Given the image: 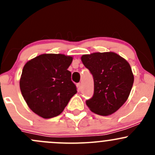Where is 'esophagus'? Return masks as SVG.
<instances>
[{
    "label": "esophagus",
    "mask_w": 155,
    "mask_h": 155,
    "mask_svg": "<svg viewBox=\"0 0 155 155\" xmlns=\"http://www.w3.org/2000/svg\"><path fill=\"white\" fill-rule=\"evenodd\" d=\"M77 87H78V90L80 91L81 90V87H82V84H81V83H78L77 84Z\"/></svg>",
    "instance_id": "1"
}]
</instances>
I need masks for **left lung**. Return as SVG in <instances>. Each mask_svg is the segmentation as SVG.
Segmentation results:
<instances>
[{"instance_id":"left-lung-1","label":"left lung","mask_w":155,"mask_h":155,"mask_svg":"<svg viewBox=\"0 0 155 155\" xmlns=\"http://www.w3.org/2000/svg\"><path fill=\"white\" fill-rule=\"evenodd\" d=\"M82 63L94 78V95L86 101L91 112L112 115L127 100L134 77L129 63L112 51L83 54Z\"/></svg>"}]
</instances>
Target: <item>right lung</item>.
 <instances>
[{"label": "right lung", "mask_w": 155, "mask_h": 155, "mask_svg": "<svg viewBox=\"0 0 155 155\" xmlns=\"http://www.w3.org/2000/svg\"><path fill=\"white\" fill-rule=\"evenodd\" d=\"M73 57L63 54H43L28 61L19 81L28 106L43 118L58 116L77 91L68 70Z\"/></svg>", "instance_id": "1"}]
</instances>
